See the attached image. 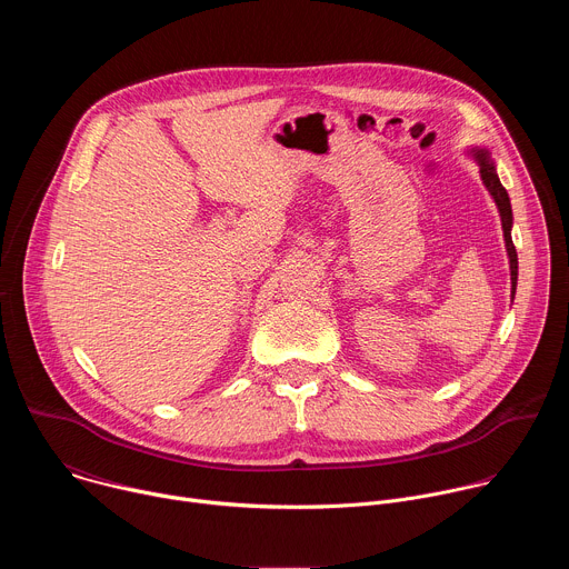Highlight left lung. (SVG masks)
<instances>
[{
  "label": "left lung",
  "instance_id": "obj_1",
  "mask_svg": "<svg viewBox=\"0 0 569 569\" xmlns=\"http://www.w3.org/2000/svg\"><path fill=\"white\" fill-rule=\"evenodd\" d=\"M468 152H470V154H472V159L477 161L481 182H483L486 191H489V193H491V198L496 200L498 211H500L502 231H505V246H507V257H509V270H511V299H513V295H516V286H518V254H516L513 240H511V227H513L511 200H509V193H507V189L502 187V182H500V178H498L496 161L491 159L489 148L475 146V148H470Z\"/></svg>",
  "mask_w": 569,
  "mask_h": 569
}]
</instances>
